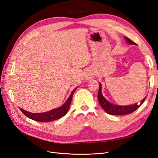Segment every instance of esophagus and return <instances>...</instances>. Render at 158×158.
<instances>
[{
	"label": "esophagus",
	"instance_id": "obj_1",
	"mask_svg": "<svg viewBox=\"0 0 158 158\" xmlns=\"http://www.w3.org/2000/svg\"><path fill=\"white\" fill-rule=\"evenodd\" d=\"M92 73H90V72H88L86 73V75H85V78L86 79H90L91 78H92Z\"/></svg>",
	"mask_w": 158,
	"mask_h": 158
}]
</instances>
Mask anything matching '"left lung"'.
<instances>
[{"label": "left lung", "instance_id": "1", "mask_svg": "<svg viewBox=\"0 0 158 158\" xmlns=\"http://www.w3.org/2000/svg\"><path fill=\"white\" fill-rule=\"evenodd\" d=\"M125 40L128 42V44L131 45H136L135 43L133 42L129 38L125 37ZM146 98L142 100L140 104L136 103L127 106H117V105L111 104L107 102V99L103 96L102 94V84L101 83H99V92L98 95V101L99 102L100 106L104 109V111L109 114H113V115H123V114L132 113L142 106V103L144 102Z\"/></svg>", "mask_w": 158, "mask_h": 158}]
</instances>
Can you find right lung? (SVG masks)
Segmentation results:
<instances>
[{
    "label": "right lung",
    "instance_id": "obj_1",
    "mask_svg": "<svg viewBox=\"0 0 158 158\" xmlns=\"http://www.w3.org/2000/svg\"><path fill=\"white\" fill-rule=\"evenodd\" d=\"M76 89H77V88H76L74 89H73L68 99L66 100V102L63 105V106L59 108L51 110V111H49L48 112L42 113H32L27 112L21 108H20V109L26 117L32 119V120H34L36 121L47 123L52 121L57 120V119H59L60 118L63 117L66 113H67L69 108L70 106L72 99H73V94L75 92Z\"/></svg>",
    "mask_w": 158,
    "mask_h": 158
}]
</instances>
